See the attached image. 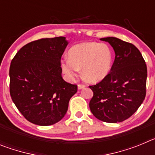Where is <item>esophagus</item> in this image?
<instances>
[{"instance_id":"34e87169","label":"esophagus","mask_w":155,"mask_h":155,"mask_svg":"<svg viewBox=\"0 0 155 155\" xmlns=\"http://www.w3.org/2000/svg\"><path fill=\"white\" fill-rule=\"evenodd\" d=\"M84 87H85V85H84V84H78V88L79 90L82 89V88H84Z\"/></svg>"}]
</instances>
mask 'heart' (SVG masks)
<instances>
[{
	"label": "heart",
	"mask_w": 155,
	"mask_h": 155,
	"mask_svg": "<svg viewBox=\"0 0 155 155\" xmlns=\"http://www.w3.org/2000/svg\"><path fill=\"white\" fill-rule=\"evenodd\" d=\"M113 53L103 43L84 42L72 46L68 58L61 61V69L69 80L74 81L82 69V76L87 81L96 83L103 80L110 72Z\"/></svg>",
	"instance_id": "obj_1"
}]
</instances>
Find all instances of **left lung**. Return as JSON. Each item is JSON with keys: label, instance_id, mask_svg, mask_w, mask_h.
<instances>
[{"label": "left lung", "instance_id": "8db88e82", "mask_svg": "<svg viewBox=\"0 0 155 155\" xmlns=\"http://www.w3.org/2000/svg\"><path fill=\"white\" fill-rule=\"evenodd\" d=\"M115 51L110 73L95 85L89 86L92 114L105 123H120L130 117L146 95L147 66L141 53L132 43L116 37L102 38Z\"/></svg>", "mask_w": 155, "mask_h": 155}]
</instances>
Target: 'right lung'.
<instances>
[{
	"mask_svg": "<svg viewBox=\"0 0 155 155\" xmlns=\"http://www.w3.org/2000/svg\"><path fill=\"white\" fill-rule=\"evenodd\" d=\"M68 45L63 36L38 39L25 45L12 61L11 97L32 124L50 126L62 120L78 91L61 75V59Z\"/></svg>",
	"mask_w": 155,
	"mask_h": 155,
	"instance_id": "right-lung-1",
	"label": "right lung"
}]
</instances>
